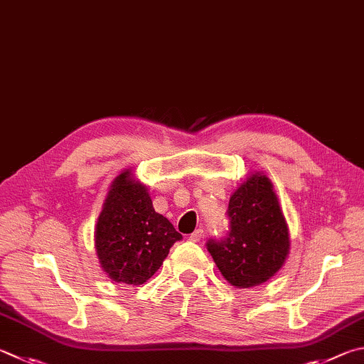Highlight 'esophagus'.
<instances>
[{
  "mask_svg": "<svg viewBox=\"0 0 364 364\" xmlns=\"http://www.w3.org/2000/svg\"><path fill=\"white\" fill-rule=\"evenodd\" d=\"M202 237H203V229H196L194 232L189 235V240L191 242H200Z\"/></svg>",
  "mask_w": 364,
  "mask_h": 364,
  "instance_id": "esophagus-1",
  "label": "esophagus"
}]
</instances>
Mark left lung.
<instances>
[{"mask_svg": "<svg viewBox=\"0 0 364 364\" xmlns=\"http://www.w3.org/2000/svg\"><path fill=\"white\" fill-rule=\"evenodd\" d=\"M229 234L207 248L224 279L235 288H253L283 267L289 255V229L274 184L261 171L250 173L229 199Z\"/></svg>", "mask_w": 364, "mask_h": 364, "instance_id": "obj_1", "label": "left lung"}]
</instances>
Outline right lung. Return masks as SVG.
I'll use <instances>...</instances> for the list:
<instances>
[{"label":"right lung","mask_w":364,"mask_h":364,"mask_svg":"<svg viewBox=\"0 0 364 364\" xmlns=\"http://www.w3.org/2000/svg\"><path fill=\"white\" fill-rule=\"evenodd\" d=\"M100 267L116 283L138 287L149 280L181 234L157 213L148 188L124 168L105 197L95 226Z\"/></svg>","instance_id":"1"}]
</instances>
